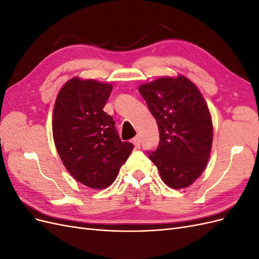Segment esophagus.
<instances>
[{
  "mask_svg": "<svg viewBox=\"0 0 259 259\" xmlns=\"http://www.w3.org/2000/svg\"><path fill=\"white\" fill-rule=\"evenodd\" d=\"M132 143L134 144V146H135L136 148H140V138H139L138 136H136L135 138H133Z\"/></svg>",
  "mask_w": 259,
  "mask_h": 259,
  "instance_id": "obj_1",
  "label": "esophagus"
}]
</instances>
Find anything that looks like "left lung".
Instances as JSON below:
<instances>
[{"mask_svg": "<svg viewBox=\"0 0 259 259\" xmlns=\"http://www.w3.org/2000/svg\"><path fill=\"white\" fill-rule=\"evenodd\" d=\"M158 123L160 144L149 153L162 180L183 189L205 169L213 144V123L202 94L188 77L162 76L138 86Z\"/></svg>", "mask_w": 259, "mask_h": 259, "instance_id": "left-lung-1", "label": "left lung"}]
</instances>
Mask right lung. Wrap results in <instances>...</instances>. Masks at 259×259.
Returning <instances> with one entry per match:
<instances>
[{"label": "right lung", "mask_w": 259, "mask_h": 259, "mask_svg": "<svg viewBox=\"0 0 259 259\" xmlns=\"http://www.w3.org/2000/svg\"><path fill=\"white\" fill-rule=\"evenodd\" d=\"M112 84L73 77L54 106L53 137L65 167L77 182L104 189L116 178L134 146L122 142L111 115L103 109Z\"/></svg>", "instance_id": "1"}]
</instances>
